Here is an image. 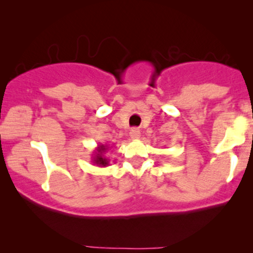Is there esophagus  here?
Returning <instances> with one entry per match:
<instances>
[{"instance_id": "obj_1", "label": "esophagus", "mask_w": 253, "mask_h": 253, "mask_svg": "<svg viewBox=\"0 0 253 253\" xmlns=\"http://www.w3.org/2000/svg\"><path fill=\"white\" fill-rule=\"evenodd\" d=\"M129 136L130 139H133V140H136V139L140 138V130L138 128H132L129 130Z\"/></svg>"}]
</instances>
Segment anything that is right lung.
Masks as SVG:
<instances>
[{
    "instance_id": "right-lung-1",
    "label": "right lung",
    "mask_w": 253,
    "mask_h": 253,
    "mask_svg": "<svg viewBox=\"0 0 253 253\" xmlns=\"http://www.w3.org/2000/svg\"><path fill=\"white\" fill-rule=\"evenodd\" d=\"M109 150L108 145L100 144L97 145V147L95 149L94 153L91 155V162L94 165H97L100 168H106L109 165V159L104 157V153Z\"/></svg>"
}]
</instances>
